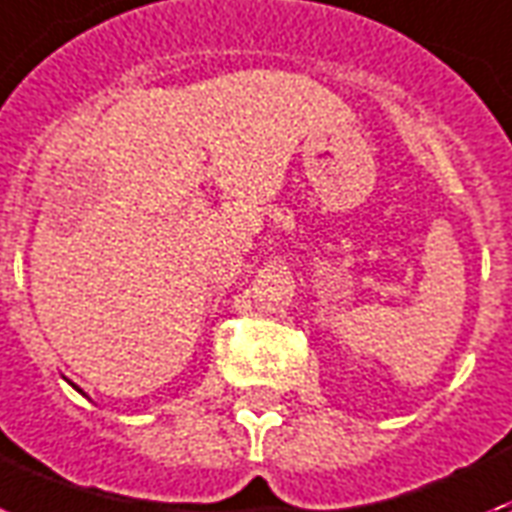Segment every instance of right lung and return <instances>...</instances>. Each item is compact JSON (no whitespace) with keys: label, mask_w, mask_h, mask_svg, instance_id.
I'll list each match as a JSON object with an SVG mask.
<instances>
[{"label":"right lung","mask_w":512,"mask_h":512,"mask_svg":"<svg viewBox=\"0 0 512 512\" xmlns=\"http://www.w3.org/2000/svg\"><path fill=\"white\" fill-rule=\"evenodd\" d=\"M69 384H72V381H69ZM74 386V384H72ZM74 389H77V392H80V395H85V392H83V389H80V386H74Z\"/></svg>","instance_id":"add662e5"}]
</instances>
